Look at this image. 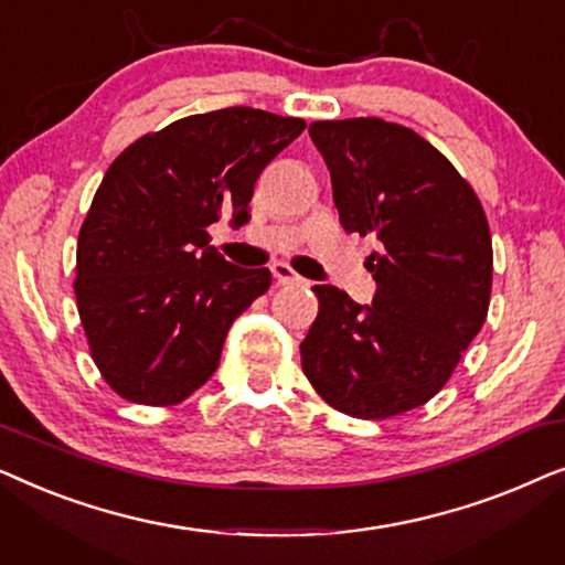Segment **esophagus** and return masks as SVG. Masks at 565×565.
Returning a JSON list of instances; mask_svg holds the SVG:
<instances>
[{"label":"esophagus","mask_w":565,"mask_h":565,"mask_svg":"<svg viewBox=\"0 0 565 565\" xmlns=\"http://www.w3.org/2000/svg\"><path fill=\"white\" fill-rule=\"evenodd\" d=\"M269 269H273V277L280 285H306L303 277H300L298 273H292V267L285 265V262H275Z\"/></svg>","instance_id":"obj_1"}]
</instances>
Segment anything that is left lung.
I'll return each instance as SVG.
<instances>
[{
  "instance_id": "left-lung-1",
  "label": "left lung",
  "mask_w": 565,
  "mask_h": 565,
  "mask_svg": "<svg viewBox=\"0 0 565 565\" xmlns=\"http://www.w3.org/2000/svg\"><path fill=\"white\" fill-rule=\"evenodd\" d=\"M331 174L344 231L375 236L377 285L360 306L316 285L319 316L300 342L303 373L337 412L388 419L427 404L481 331L491 298L489 221L450 161L381 118L308 128Z\"/></svg>"
}]
</instances>
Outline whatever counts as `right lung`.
<instances>
[{
    "label": "right lung",
    "mask_w": 565,
    "mask_h": 565,
    "mask_svg": "<svg viewBox=\"0 0 565 565\" xmlns=\"http://www.w3.org/2000/svg\"><path fill=\"white\" fill-rule=\"evenodd\" d=\"M254 107L188 115L113 161L76 244V308L107 385L146 406L192 396L221 362L231 323L269 288L236 267L207 226L249 221L262 169L303 134Z\"/></svg>",
    "instance_id": "right-lung-1"
}]
</instances>
